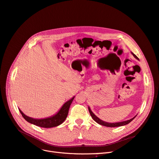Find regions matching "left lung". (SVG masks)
Wrapping results in <instances>:
<instances>
[{"label":"left lung","mask_w":159,"mask_h":159,"mask_svg":"<svg viewBox=\"0 0 159 159\" xmlns=\"http://www.w3.org/2000/svg\"><path fill=\"white\" fill-rule=\"evenodd\" d=\"M132 54L133 55V56H134V57H135V58L139 59L138 57H137V56L135 54H134L133 53H132ZM88 109H89V113H90V115H91V117L93 118V119L94 120V121H95V122H97V123H99V125H103V126H105V127H120V126L125 125H127V124L129 123L131 121H132L133 120L134 118H135V117H136V116H134L133 118H132V119H129V120H127V121H125L111 123L105 122V121H102V120H101L100 119H99L92 111H91V110L90 109L89 107H88Z\"/></svg>","instance_id":"8db88e82"}]
</instances>
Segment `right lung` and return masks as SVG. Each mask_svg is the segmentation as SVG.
Returning <instances> with one entry per match:
<instances>
[{
  "label": "right lung",
  "mask_w": 159,
  "mask_h": 159,
  "mask_svg": "<svg viewBox=\"0 0 159 159\" xmlns=\"http://www.w3.org/2000/svg\"><path fill=\"white\" fill-rule=\"evenodd\" d=\"M75 97L72 98L71 99L68 101L66 103L64 104L63 106L60 109V111L56 115H53L52 117L44 118V119H33L32 117H28L25 114H24L20 109H19L22 117L25 119L26 121L29 122L33 125H35L36 126L44 127V128H51L54 127H57L63 123L65 119L68 116L69 108L70 105Z\"/></svg>",
  "instance_id": "1"
}]
</instances>
